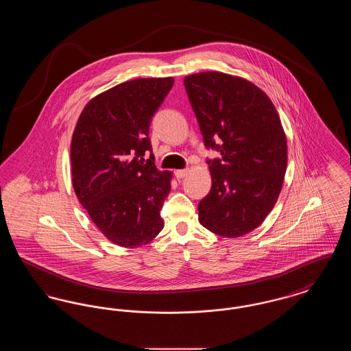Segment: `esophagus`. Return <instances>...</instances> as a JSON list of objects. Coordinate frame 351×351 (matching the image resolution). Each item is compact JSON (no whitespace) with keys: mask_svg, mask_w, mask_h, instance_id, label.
Returning <instances> with one entry per match:
<instances>
[{"mask_svg":"<svg viewBox=\"0 0 351 351\" xmlns=\"http://www.w3.org/2000/svg\"><path fill=\"white\" fill-rule=\"evenodd\" d=\"M186 172H188L186 168H184V169H176V171H175V176H176V179H183L184 176L186 175Z\"/></svg>","mask_w":351,"mask_h":351,"instance_id":"34e87169","label":"esophagus"}]
</instances>
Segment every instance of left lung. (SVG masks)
<instances>
[{"label":"left lung","instance_id":"1","mask_svg":"<svg viewBox=\"0 0 351 351\" xmlns=\"http://www.w3.org/2000/svg\"><path fill=\"white\" fill-rule=\"evenodd\" d=\"M204 145L221 154L208 159L212 188L199 202L200 223L235 238L258 228L279 197L287 168V139L267 95L222 72L184 79Z\"/></svg>","mask_w":351,"mask_h":351}]
</instances>
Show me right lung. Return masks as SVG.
<instances>
[{"label":"right lung","instance_id":"obj_1","mask_svg":"<svg viewBox=\"0 0 351 351\" xmlns=\"http://www.w3.org/2000/svg\"><path fill=\"white\" fill-rule=\"evenodd\" d=\"M172 85V77L118 84L86 104L73 132L75 193L101 233L122 247L143 246L165 226L171 172L155 166L149 134Z\"/></svg>","mask_w":351,"mask_h":351}]
</instances>
